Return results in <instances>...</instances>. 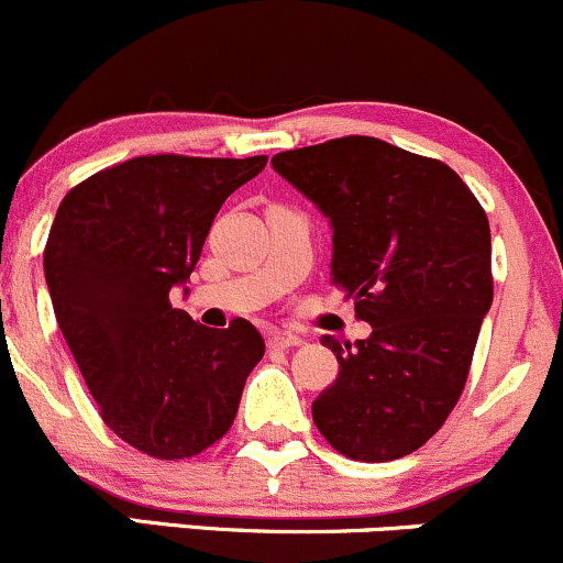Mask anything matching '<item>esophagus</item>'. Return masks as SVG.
I'll return each instance as SVG.
<instances>
[{"mask_svg": "<svg viewBox=\"0 0 563 563\" xmlns=\"http://www.w3.org/2000/svg\"><path fill=\"white\" fill-rule=\"evenodd\" d=\"M266 345L277 347V351H288V347L301 345V336L294 334V331L275 329V331H269V334H266Z\"/></svg>", "mask_w": 563, "mask_h": 563, "instance_id": "34e87169", "label": "esophagus"}]
</instances>
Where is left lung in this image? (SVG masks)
Wrapping results in <instances>:
<instances>
[{"mask_svg": "<svg viewBox=\"0 0 563 563\" xmlns=\"http://www.w3.org/2000/svg\"><path fill=\"white\" fill-rule=\"evenodd\" d=\"M331 229V283L372 327L340 345V375L312 421L353 461H394L440 431L470 375L494 301L490 229L475 194L437 158L375 137H340L272 156Z\"/></svg>", "mask_w": 563, "mask_h": 563, "instance_id": "obj_1", "label": "left lung"}]
</instances>
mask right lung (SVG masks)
I'll return each mask as SVG.
<instances>
[{
  "mask_svg": "<svg viewBox=\"0 0 563 563\" xmlns=\"http://www.w3.org/2000/svg\"><path fill=\"white\" fill-rule=\"evenodd\" d=\"M266 156H137L78 183L58 205L45 280L102 421L153 459H191L232 429L264 356L253 323L207 329L169 305L212 218Z\"/></svg>",
  "mask_w": 563,
  "mask_h": 563,
  "instance_id": "obj_1",
  "label": "right lung"
}]
</instances>
